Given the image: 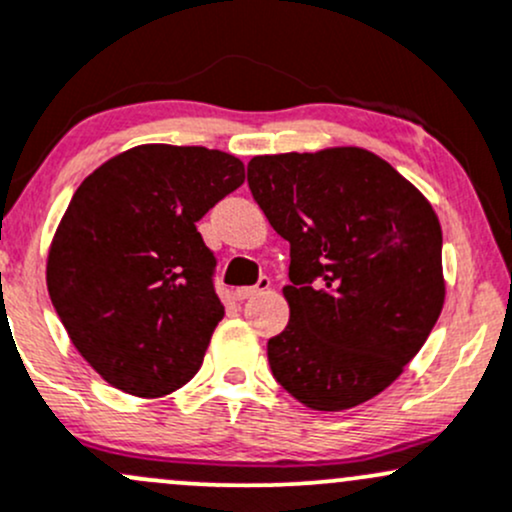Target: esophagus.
<instances>
[{"label": "esophagus", "mask_w": 512, "mask_h": 512, "mask_svg": "<svg viewBox=\"0 0 512 512\" xmlns=\"http://www.w3.org/2000/svg\"><path fill=\"white\" fill-rule=\"evenodd\" d=\"M267 289H269V279L267 277H260V282H257V286H240V289H235V299H238V301L255 299V296L265 294Z\"/></svg>", "instance_id": "34e87169"}]
</instances>
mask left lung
<instances>
[{
  "mask_svg": "<svg viewBox=\"0 0 512 512\" xmlns=\"http://www.w3.org/2000/svg\"><path fill=\"white\" fill-rule=\"evenodd\" d=\"M247 184L291 245L289 325L267 342L274 379L313 411H347L401 376L445 303L430 201L364 148L257 155Z\"/></svg>",
  "mask_w": 512,
  "mask_h": 512,
  "instance_id": "8db88e82",
  "label": "left lung"
}]
</instances>
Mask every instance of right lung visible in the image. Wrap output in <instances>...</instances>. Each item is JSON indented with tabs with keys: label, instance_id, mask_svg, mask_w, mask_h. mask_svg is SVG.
Returning a JSON list of instances; mask_svg holds the SVG:
<instances>
[{
	"label": "right lung",
	"instance_id": "right-lung-1",
	"mask_svg": "<svg viewBox=\"0 0 512 512\" xmlns=\"http://www.w3.org/2000/svg\"><path fill=\"white\" fill-rule=\"evenodd\" d=\"M245 182L235 155L136 145L77 187L48 250L46 282L77 352L138 398L199 372L223 303L196 221Z\"/></svg>",
	"mask_w": 512,
	"mask_h": 512
}]
</instances>
